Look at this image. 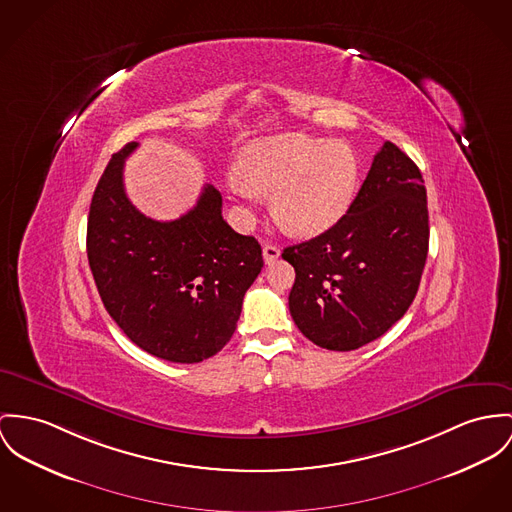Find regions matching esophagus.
Masks as SVG:
<instances>
[{"mask_svg": "<svg viewBox=\"0 0 512 512\" xmlns=\"http://www.w3.org/2000/svg\"><path fill=\"white\" fill-rule=\"evenodd\" d=\"M278 257H280V249H278L276 245H265V247H263V259H265L267 265L275 263Z\"/></svg>", "mask_w": 512, "mask_h": 512, "instance_id": "34e87169", "label": "esophagus"}]
</instances>
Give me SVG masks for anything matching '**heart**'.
<instances>
[{
	"label": "heart",
	"instance_id": "obj_1",
	"mask_svg": "<svg viewBox=\"0 0 512 512\" xmlns=\"http://www.w3.org/2000/svg\"><path fill=\"white\" fill-rule=\"evenodd\" d=\"M360 167L345 142L286 134L245 146L228 191L247 206L273 193L276 220L302 237L325 234L353 206Z\"/></svg>",
	"mask_w": 512,
	"mask_h": 512
}]
</instances>
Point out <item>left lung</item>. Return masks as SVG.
Listing matches in <instances>:
<instances>
[{
  "mask_svg": "<svg viewBox=\"0 0 512 512\" xmlns=\"http://www.w3.org/2000/svg\"><path fill=\"white\" fill-rule=\"evenodd\" d=\"M413 159L386 142L347 216L282 251L296 280L288 308L321 349L354 351L409 310L429 253V210Z\"/></svg>",
  "mask_w": 512,
  "mask_h": 512,
  "instance_id": "left-lung-1",
  "label": "left lung"
}]
</instances>
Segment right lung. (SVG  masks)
Returning a JSON list of instances; mask_svg holds the SVG:
<instances>
[{
	"mask_svg": "<svg viewBox=\"0 0 512 512\" xmlns=\"http://www.w3.org/2000/svg\"><path fill=\"white\" fill-rule=\"evenodd\" d=\"M117 152L91 198L87 259L105 310L142 351L193 364L224 349L247 288L261 273V245L222 218V195L206 185L197 206L171 222L144 216L126 197Z\"/></svg>",
	"mask_w": 512,
	"mask_h": 512,
	"instance_id": "obj_1",
	"label": "right lung"
}]
</instances>
